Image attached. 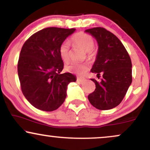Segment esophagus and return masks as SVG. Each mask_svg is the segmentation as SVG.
<instances>
[{
	"instance_id": "esophagus-1",
	"label": "esophagus",
	"mask_w": 150,
	"mask_h": 150,
	"mask_svg": "<svg viewBox=\"0 0 150 150\" xmlns=\"http://www.w3.org/2000/svg\"><path fill=\"white\" fill-rule=\"evenodd\" d=\"M85 81V79H83V78H77V81L80 82V83H83Z\"/></svg>"
}]
</instances>
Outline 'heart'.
I'll return each instance as SVG.
<instances>
[{
    "mask_svg": "<svg viewBox=\"0 0 150 150\" xmlns=\"http://www.w3.org/2000/svg\"><path fill=\"white\" fill-rule=\"evenodd\" d=\"M71 42L74 46L79 47L85 51L88 59H91L96 57L94 50V40L91 35L84 32H78L71 38ZM59 53L61 59L67 63L69 60V46L67 42H63L59 47ZM89 69L87 64L70 63L65 66V70L69 72L83 75Z\"/></svg>",
    "mask_w": 150,
    "mask_h": 150,
    "instance_id": "obj_1",
    "label": "heart"
}]
</instances>
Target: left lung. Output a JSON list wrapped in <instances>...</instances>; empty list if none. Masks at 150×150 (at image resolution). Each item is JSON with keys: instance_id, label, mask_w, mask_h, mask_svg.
<instances>
[{"instance_id": "1", "label": "left lung", "mask_w": 150, "mask_h": 150, "mask_svg": "<svg viewBox=\"0 0 150 150\" xmlns=\"http://www.w3.org/2000/svg\"><path fill=\"white\" fill-rule=\"evenodd\" d=\"M85 32L96 39L99 46L91 71L97 74L98 78L102 75L100 82L91 79L96 89L88 99L98 109H111L122 102L132 83L130 57L121 41L106 28L95 27Z\"/></svg>"}]
</instances>
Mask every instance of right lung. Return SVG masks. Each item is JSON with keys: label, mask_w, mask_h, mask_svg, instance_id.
<instances>
[{"label": "right lung", "mask_w": 150, "mask_h": 150, "mask_svg": "<svg viewBox=\"0 0 150 150\" xmlns=\"http://www.w3.org/2000/svg\"><path fill=\"white\" fill-rule=\"evenodd\" d=\"M75 28L48 27L32 35L24 42L18 62L20 87L34 107L53 111L66 98L67 85L76 82L71 73L61 74L63 62L59 47Z\"/></svg>", "instance_id": "obj_1"}]
</instances>
